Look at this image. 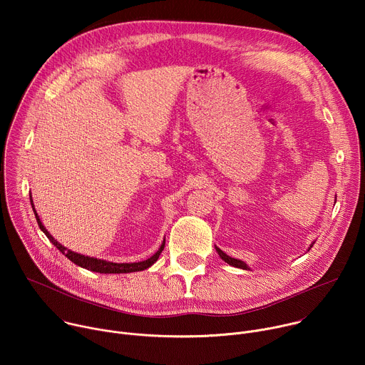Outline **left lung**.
<instances>
[{
	"label": "left lung",
	"instance_id": "obj_1",
	"mask_svg": "<svg viewBox=\"0 0 365 365\" xmlns=\"http://www.w3.org/2000/svg\"><path fill=\"white\" fill-rule=\"evenodd\" d=\"M314 244H315V241L312 242L310 245H309V248H307V251L314 247ZM215 250H217V252H218V255L224 259L225 263H228L230 266H232V267H237V269H242V270H250V267L247 266V263H244L242 259H238V258H232V257H230L228 254H225L221 248H218V247H215Z\"/></svg>",
	"mask_w": 365,
	"mask_h": 365
}]
</instances>
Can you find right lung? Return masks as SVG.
<instances>
[{"label": "right lung", "instance_id": "1", "mask_svg": "<svg viewBox=\"0 0 365 365\" xmlns=\"http://www.w3.org/2000/svg\"><path fill=\"white\" fill-rule=\"evenodd\" d=\"M30 203H31V207H33V212L36 215V220H37V224L40 227V230L46 234V237L50 240V242L56 245V248L65 254L72 263H75L76 266L82 267V269H86V270H91V272H96V273H102V274H121V273H133V272H143L148 267H151L155 262H158V258L160 255V252L163 251L165 248V241L162 242L160 248L158 250V252H154L150 258L144 259V262H138V263H113V262H107V259H101V258H95V257H88V255H83V254H79V252H75L69 248H66L65 245H62L61 242H58L53 237L50 235V232L46 230V227L43 225V222L40 221L38 218V214L36 212V207H34V203H33V199H31V195H30Z\"/></svg>", "mask_w": 365, "mask_h": 365}]
</instances>
